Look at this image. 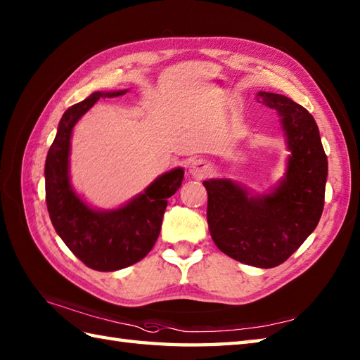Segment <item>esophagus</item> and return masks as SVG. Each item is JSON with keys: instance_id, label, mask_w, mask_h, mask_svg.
<instances>
[{"instance_id": "34e87169", "label": "esophagus", "mask_w": 360, "mask_h": 360, "mask_svg": "<svg viewBox=\"0 0 360 360\" xmlns=\"http://www.w3.org/2000/svg\"><path fill=\"white\" fill-rule=\"evenodd\" d=\"M188 173L198 179L205 178L210 173V164L205 159H193L188 162Z\"/></svg>"}]
</instances>
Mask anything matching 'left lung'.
I'll return each instance as SVG.
<instances>
[{"label": "left lung", "instance_id": "obj_1", "mask_svg": "<svg viewBox=\"0 0 360 360\" xmlns=\"http://www.w3.org/2000/svg\"><path fill=\"white\" fill-rule=\"evenodd\" d=\"M277 110L290 150L286 178L271 195L252 198L229 179H210L207 223L221 252L236 262L275 267L294 254L317 227L325 204L328 159L314 117L290 98L258 93Z\"/></svg>", "mask_w": 360, "mask_h": 360}]
</instances>
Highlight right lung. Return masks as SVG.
Here are the masks:
<instances>
[{
	"instance_id": "add662e5",
	"label": "right lung",
	"mask_w": 360,
	"mask_h": 360,
	"mask_svg": "<svg viewBox=\"0 0 360 360\" xmlns=\"http://www.w3.org/2000/svg\"><path fill=\"white\" fill-rule=\"evenodd\" d=\"M125 93H93L68 108L44 165L46 205L53 229L82 263L101 272L124 269L148 254L159 236L168 198L176 193L184 178V170L174 168L158 178L145 193L112 212L89 209L72 192L68 178V158L74 125L98 98Z\"/></svg>"
}]
</instances>
